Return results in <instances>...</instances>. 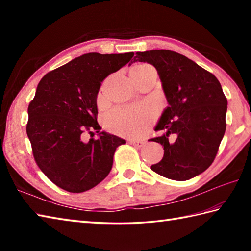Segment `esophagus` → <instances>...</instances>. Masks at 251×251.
Here are the masks:
<instances>
[{"instance_id": "1", "label": "esophagus", "mask_w": 251, "mask_h": 251, "mask_svg": "<svg viewBox=\"0 0 251 251\" xmlns=\"http://www.w3.org/2000/svg\"><path fill=\"white\" fill-rule=\"evenodd\" d=\"M130 143L137 148H141L146 145V140H130Z\"/></svg>"}]
</instances>
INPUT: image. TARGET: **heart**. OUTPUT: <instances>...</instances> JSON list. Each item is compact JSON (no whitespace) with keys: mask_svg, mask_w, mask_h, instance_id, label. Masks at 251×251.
Returning a JSON list of instances; mask_svg holds the SVG:
<instances>
[{"mask_svg":"<svg viewBox=\"0 0 251 251\" xmlns=\"http://www.w3.org/2000/svg\"><path fill=\"white\" fill-rule=\"evenodd\" d=\"M152 67L140 63L131 69L134 75H141ZM154 116V110L150 104L140 103L136 105L116 108L105 116L104 125L109 130L125 137H139L145 132Z\"/></svg>","mask_w":251,"mask_h":251,"instance_id":"1","label":"heart"}]
</instances>
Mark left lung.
<instances>
[{
  "label": "left lung",
  "mask_w": 251,
  "mask_h": 251,
  "mask_svg": "<svg viewBox=\"0 0 251 251\" xmlns=\"http://www.w3.org/2000/svg\"><path fill=\"white\" fill-rule=\"evenodd\" d=\"M155 67L168 106L151 139L164 147L162 161L151 169L165 178L184 181L210 166L225 136L227 100L214 74L193 60L168 50L138 51L134 61ZM169 134L176 140L169 142Z\"/></svg>",
  "instance_id": "1"
}]
</instances>
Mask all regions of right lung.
<instances>
[{
    "mask_svg": "<svg viewBox=\"0 0 251 251\" xmlns=\"http://www.w3.org/2000/svg\"><path fill=\"white\" fill-rule=\"evenodd\" d=\"M132 57L88 52L45 74L37 85L26 135L37 166L59 188L81 193L109 175L116 148L126 141L100 131L97 95L101 82ZM94 130L99 139L84 143L83 132Z\"/></svg>",
    "mask_w": 251,
    "mask_h": 251,
    "instance_id": "right-lung-1",
    "label": "right lung"
}]
</instances>
